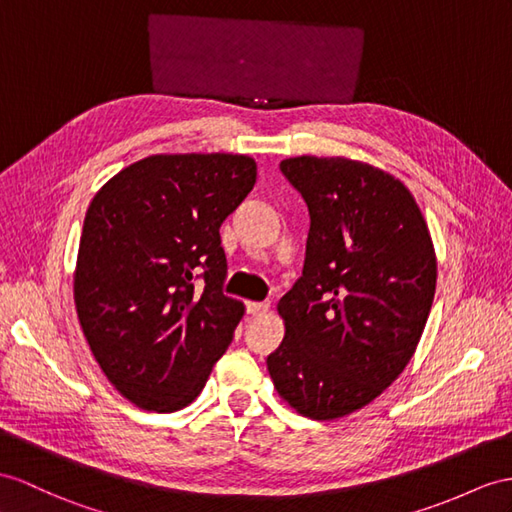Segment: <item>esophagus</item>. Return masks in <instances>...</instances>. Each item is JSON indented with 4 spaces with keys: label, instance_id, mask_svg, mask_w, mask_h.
<instances>
[{
    "label": "esophagus",
    "instance_id": "esophagus-1",
    "mask_svg": "<svg viewBox=\"0 0 512 512\" xmlns=\"http://www.w3.org/2000/svg\"><path fill=\"white\" fill-rule=\"evenodd\" d=\"M245 308L249 315H265L269 310V304L267 302H247Z\"/></svg>",
    "mask_w": 512,
    "mask_h": 512
}]
</instances>
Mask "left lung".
I'll list each match as a JSON object with an SVG mask.
<instances>
[{
	"label": "left lung",
	"instance_id": "obj_1",
	"mask_svg": "<svg viewBox=\"0 0 512 512\" xmlns=\"http://www.w3.org/2000/svg\"><path fill=\"white\" fill-rule=\"evenodd\" d=\"M280 171L304 197L310 228L267 369L299 415L336 419L376 400L415 354L434 299V247L415 197L382 169L297 156Z\"/></svg>",
	"mask_w": 512,
	"mask_h": 512
}]
</instances>
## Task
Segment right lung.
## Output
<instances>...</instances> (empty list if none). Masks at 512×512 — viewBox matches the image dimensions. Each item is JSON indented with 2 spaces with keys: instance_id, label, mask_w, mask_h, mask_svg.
<instances>
[{
  "instance_id": "1",
  "label": "right lung",
  "mask_w": 512,
  "mask_h": 512,
  "mask_svg": "<svg viewBox=\"0 0 512 512\" xmlns=\"http://www.w3.org/2000/svg\"><path fill=\"white\" fill-rule=\"evenodd\" d=\"M254 184L249 156L160 154L119 171L86 210L78 319L110 384L139 408L189 406L232 343L243 304L223 295L219 228Z\"/></svg>"
}]
</instances>
